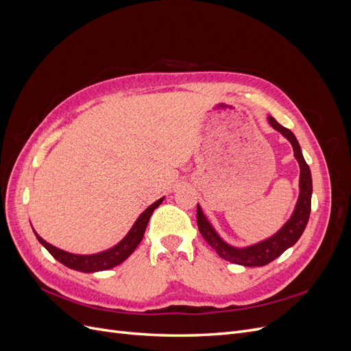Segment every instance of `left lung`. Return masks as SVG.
Returning a JSON list of instances; mask_svg holds the SVG:
<instances>
[{"mask_svg":"<svg viewBox=\"0 0 351 351\" xmlns=\"http://www.w3.org/2000/svg\"><path fill=\"white\" fill-rule=\"evenodd\" d=\"M268 121L275 130H278L285 139L291 143L294 156L300 165V195L291 218L287 221L282 228L278 232H275L272 237L253 244V246L239 249L230 246L228 243H226L217 234V231L209 224V221L204 215V212H202V208L197 205L196 221L200 234L204 236L209 246L214 249L222 259H226L231 263L243 265V267H263V265H268L274 259H277L280 254H282L287 249L291 247L293 244H295V241L300 239L311 215L312 174L309 165L306 164L303 158L300 145L297 142L293 132L282 127L274 117L269 115Z\"/></svg>","mask_w":351,"mask_h":351,"instance_id":"1","label":"left lung"}]
</instances>
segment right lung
<instances>
[{
	"label": "right lung",
	"mask_w": 351,
	"mask_h": 351,
	"mask_svg": "<svg viewBox=\"0 0 351 351\" xmlns=\"http://www.w3.org/2000/svg\"><path fill=\"white\" fill-rule=\"evenodd\" d=\"M162 200H164V197L154 202L149 208H146L141 214V217L136 219L132 230L129 231V234H127L119 244H115L114 247L105 250V252H101V253H97V254L69 253V252L57 249L56 246H52V244L47 243L44 239L39 237L36 232H35V236L42 246H44L58 262L66 265L67 268L76 269L80 272H88V274L98 272V271H107V269L117 267V265H120L121 262H124L134 252V249L139 246V243L143 239L145 230H146L147 222H149L152 212L159 205H161Z\"/></svg>",
	"instance_id": "add662e5"
}]
</instances>
